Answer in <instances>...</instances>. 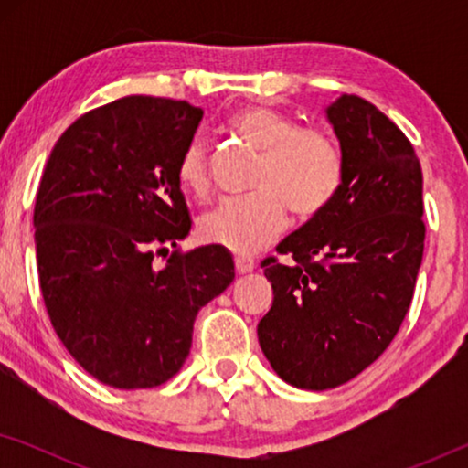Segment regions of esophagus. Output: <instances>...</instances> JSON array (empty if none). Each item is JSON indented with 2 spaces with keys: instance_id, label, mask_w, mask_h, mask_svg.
Wrapping results in <instances>:
<instances>
[{
  "instance_id": "1",
  "label": "esophagus",
  "mask_w": 468,
  "mask_h": 468,
  "mask_svg": "<svg viewBox=\"0 0 468 468\" xmlns=\"http://www.w3.org/2000/svg\"><path fill=\"white\" fill-rule=\"evenodd\" d=\"M236 264V272L239 274H249L255 271V261L251 258H245V255H239V258L234 260Z\"/></svg>"
}]
</instances>
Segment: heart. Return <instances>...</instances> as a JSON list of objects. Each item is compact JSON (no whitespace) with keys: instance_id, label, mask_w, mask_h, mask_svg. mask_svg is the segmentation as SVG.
<instances>
[{"instance_id":"b5f03b06","label":"heart","mask_w":468,"mask_h":468,"mask_svg":"<svg viewBox=\"0 0 468 468\" xmlns=\"http://www.w3.org/2000/svg\"><path fill=\"white\" fill-rule=\"evenodd\" d=\"M229 127L253 149L261 164L249 197H229L200 219V239L236 255H251L268 245L287 221V210L309 219L330 207L343 183V155L335 140L315 127L268 106H247L229 119ZM178 181L189 194L207 196L210 187L207 149L191 140L181 153Z\"/></svg>"}]
</instances>
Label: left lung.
I'll use <instances>...</instances> for the list:
<instances>
[{"mask_svg": "<svg viewBox=\"0 0 468 468\" xmlns=\"http://www.w3.org/2000/svg\"><path fill=\"white\" fill-rule=\"evenodd\" d=\"M343 155L335 200L266 260L272 306L258 324L274 373L300 389L343 386L399 332L424 255L421 168L405 133L370 101L325 108Z\"/></svg>", "mask_w": 468, "mask_h": 468, "instance_id": "8db88e82", "label": "left lung"}]
</instances>
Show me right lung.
Returning a JSON list of instances; mask_svg holds the SVG:
<instances>
[{"mask_svg":"<svg viewBox=\"0 0 468 468\" xmlns=\"http://www.w3.org/2000/svg\"><path fill=\"white\" fill-rule=\"evenodd\" d=\"M204 111L130 95L76 119L50 151L36 196L40 290L76 362L119 389L162 386L187 360L197 311L234 281L228 249L153 266L191 221L176 168Z\"/></svg>","mask_w":468,"mask_h":468,"instance_id":"1","label":"right lung"}]
</instances>
